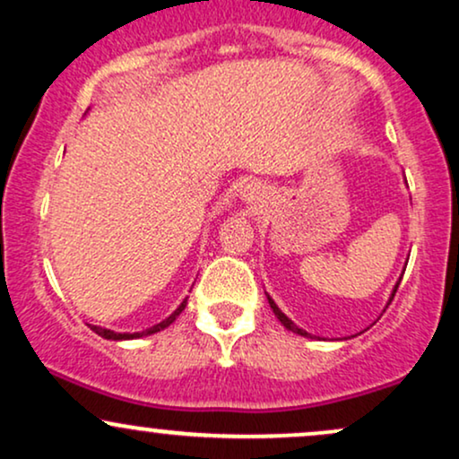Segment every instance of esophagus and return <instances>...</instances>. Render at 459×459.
<instances>
[{
    "mask_svg": "<svg viewBox=\"0 0 459 459\" xmlns=\"http://www.w3.org/2000/svg\"><path fill=\"white\" fill-rule=\"evenodd\" d=\"M256 192H259V189H256V186H252V183H250V186L244 187V196L246 198H255Z\"/></svg>",
    "mask_w": 459,
    "mask_h": 459,
    "instance_id": "1",
    "label": "esophagus"
}]
</instances>
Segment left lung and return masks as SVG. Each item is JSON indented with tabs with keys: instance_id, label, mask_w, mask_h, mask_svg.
<instances>
[{
	"instance_id": "left-lung-1",
	"label": "left lung",
	"mask_w": 459,
	"mask_h": 459,
	"mask_svg": "<svg viewBox=\"0 0 459 459\" xmlns=\"http://www.w3.org/2000/svg\"><path fill=\"white\" fill-rule=\"evenodd\" d=\"M399 282H402V281H399ZM399 282H397V284H394V289H393V296H391V302H393L394 293H397V287H399ZM267 302H270V307H272V310H273V315H276V317H278V319H281V324L284 325V328H287V330H291V332H296V334L308 336V332H304L302 328H298V325H296V324H293V321H291V319H289V317H287V315H284V313H282V310L276 307V304H273V299H272L270 296H267Z\"/></svg>"
}]
</instances>
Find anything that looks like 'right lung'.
Wrapping results in <instances>:
<instances>
[{"label": "right lung", "mask_w": 459, "mask_h": 459, "mask_svg": "<svg viewBox=\"0 0 459 459\" xmlns=\"http://www.w3.org/2000/svg\"><path fill=\"white\" fill-rule=\"evenodd\" d=\"M186 304H187V299L186 302H181V307H178L175 313L170 315V317L168 319H163L161 324H157V325H152V328H149V330H144V332H134V334H120V332H114V330H105V328H99V325H91L92 328V332H97L99 336H103V339H109V341H125V339H140V336H149V334H155V332H160V330H163V328H168V325L172 324V321H175L178 315L183 313V308H186Z\"/></svg>", "instance_id": "obj_1"}]
</instances>
